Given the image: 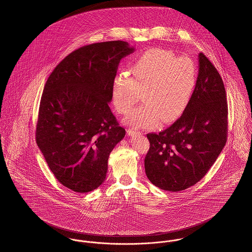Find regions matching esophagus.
Segmentation results:
<instances>
[{
    "instance_id": "34e87169",
    "label": "esophagus",
    "mask_w": 252,
    "mask_h": 252,
    "mask_svg": "<svg viewBox=\"0 0 252 252\" xmlns=\"http://www.w3.org/2000/svg\"><path fill=\"white\" fill-rule=\"evenodd\" d=\"M141 132L138 129H134V128H129L127 129V134L129 136L139 135Z\"/></svg>"
}]
</instances>
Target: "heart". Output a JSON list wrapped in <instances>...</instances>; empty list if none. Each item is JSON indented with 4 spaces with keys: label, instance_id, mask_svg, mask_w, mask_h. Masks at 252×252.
<instances>
[{
    "label": "heart",
    "instance_id": "b5f03b06",
    "mask_svg": "<svg viewBox=\"0 0 252 252\" xmlns=\"http://www.w3.org/2000/svg\"><path fill=\"white\" fill-rule=\"evenodd\" d=\"M131 75L119 72L111 94L117 111L126 114L142 93L144 102L125 118V124L132 127H154L160 121H175L187 109L197 83V68L192 59L158 48L136 59Z\"/></svg>",
    "mask_w": 252,
    "mask_h": 252
}]
</instances>
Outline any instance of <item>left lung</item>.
Segmentation results:
<instances>
[{
  "label": "left lung",
  "mask_w": 252,
  "mask_h": 252,
  "mask_svg": "<svg viewBox=\"0 0 252 252\" xmlns=\"http://www.w3.org/2000/svg\"><path fill=\"white\" fill-rule=\"evenodd\" d=\"M228 108L221 77L198 55L197 83L185 112L167 129L149 133L145 171L158 188L178 192L198 182L221 153L227 137Z\"/></svg>",
  "instance_id": "obj_1"
}]
</instances>
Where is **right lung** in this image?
Returning <instances> with one entry per match:
<instances>
[{
    "label": "right lung",
    "mask_w": 252,
    "mask_h": 252,
    "mask_svg": "<svg viewBox=\"0 0 252 252\" xmlns=\"http://www.w3.org/2000/svg\"><path fill=\"white\" fill-rule=\"evenodd\" d=\"M134 51L120 40L81 47L45 84L36 143L56 178L74 192H91L105 180L109 155L126 135L108 103L119 63Z\"/></svg>",
    "instance_id": "obj_1"
}]
</instances>
